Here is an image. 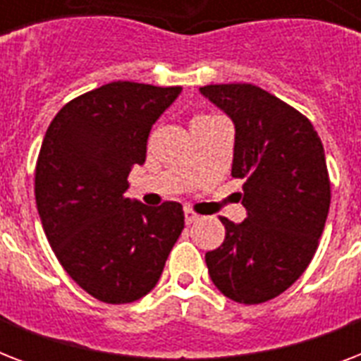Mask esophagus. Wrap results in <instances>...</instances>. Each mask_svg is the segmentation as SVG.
I'll use <instances>...</instances> for the list:
<instances>
[{
  "label": "esophagus",
  "instance_id": "obj_1",
  "mask_svg": "<svg viewBox=\"0 0 361 361\" xmlns=\"http://www.w3.org/2000/svg\"><path fill=\"white\" fill-rule=\"evenodd\" d=\"M198 221V215L195 214V212H191V209H185V223L187 225H192V223H197Z\"/></svg>",
  "mask_w": 361,
  "mask_h": 361
}]
</instances>
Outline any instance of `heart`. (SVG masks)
I'll return each instance as SVG.
<instances>
[{"instance_id":"b5f03b06","label":"heart","mask_w":361,"mask_h":361,"mask_svg":"<svg viewBox=\"0 0 361 361\" xmlns=\"http://www.w3.org/2000/svg\"><path fill=\"white\" fill-rule=\"evenodd\" d=\"M208 118H209V116H200V118H197V120H195V121H200V120H208Z\"/></svg>"}]
</instances>
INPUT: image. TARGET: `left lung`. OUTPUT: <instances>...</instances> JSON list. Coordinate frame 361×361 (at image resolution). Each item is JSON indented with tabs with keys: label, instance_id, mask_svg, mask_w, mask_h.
<instances>
[{
	"label": "left lung",
	"instance_id": "1",
	"mask_svg": "<svg viewBox=\"0 0 361 361\" xmlns=\"http://www.w3.org/2000/svg\"><path fill=\"white\" fill-rule=\"evenodd\" d=\"M200 93L234 123L232 178L247 219L225 225V241L206 252L209 277L238 303H264L305 271L330 209L324 147L311 121L252 84H212Z\"/></svg>",
	"mask_w": 361,
	"mask_h": 361
}]
</instances>
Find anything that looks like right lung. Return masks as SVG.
Wrapping results in <instances>:
<instances>
[{
	"instance_id": "obj_1",
	"label": "right lung",
	"mask_w": 361,
	"mask_h": 361,
	"mask_svg": "<svg viewBox=\"0 0 361 361\" xmlns=\"http://www.w3.org/2000/svg\"><path fill=\"white\" fill-rule=\"evenodd\" d=\"M180 93V86L110 82L65 104L44 135L37 212L59 264L99 302L146 296L183 231L181 204L149 208L125 197L153 123Z\"/></svg>"
}]
</instances>
